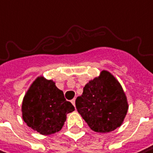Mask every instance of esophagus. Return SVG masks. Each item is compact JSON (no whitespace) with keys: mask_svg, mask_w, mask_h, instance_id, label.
<instances>
[{"mask_svg":"<svg viewBox=\"0 0 153 153\" xmlns=\"http://www.w3.org/2000/svg\"><path fill=\"white\" fill-rule=\"evenodd\" d=\"M71 103H72V105L75 106V104H76V100L75 99H73V100H71V101H70Z\"/></svg>","mask_w":153,"mask_h":153,"instance_id":"esophagus-1","label":"esophagus"}]
</instances>
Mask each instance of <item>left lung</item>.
<instances>
[{
  "label": "left lung",
  "instance_id": "obj_1",
  "mask_svg": "<svg viewBox=\"0 0 153 153\" xmlns=\"http://www.w3.org/2000/svg\"><path fill=\"white\" fill-rule=\"evenodd\" d=\"M76 106L91 129L100 133L119 128L128 109L121 84L106 70L86 84L83 94L76 100Z\"/></svg>",
  "mask_w": 153,
  "mask_h": 153
}]
</instances>
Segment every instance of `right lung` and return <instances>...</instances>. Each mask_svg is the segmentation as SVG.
I'll use <instances>...</instances> for the list:
<instances>
[{
  "mask_svg": "<svg viewBox=\"0 0 153 153\" xmlns=\"http://www.w3.org/2000/svg\"><path fill=\"white\" fill-rule=\"evenodd\" d=\"M75 110L53 80L38 76L26 91L22 103V116L28 127L41 135L62 129L67 114Z\"/></svg>",
  "mask_w": 153,
  "mask_h": 153,
  "instance_id": "obj_1",
  "label": "right lung"
}]
</instances>
